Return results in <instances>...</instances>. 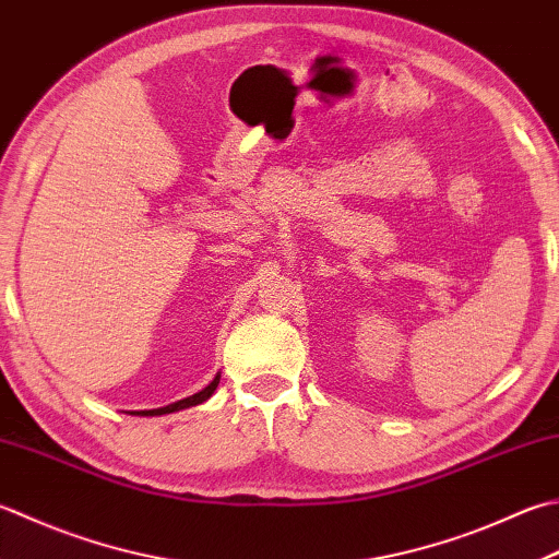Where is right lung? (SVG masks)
Wrapping results in <instances>:
<instances>
[{
  "label": "right lung",
  "instance_id": "1",
  "mask_svg": "<svg viewBox=\"0 0 559 559\" xmlns=\"http://www.w3.org/2000/svg\"><path fill=\"white\" fill-rule=\"evenodd\" d=\"M217 382H221V373H217L211 382H207V385H205L201 392H195V395H191V397H183V400H179V402H171V404H167V407L140 409V412H130V414H133V417H162V414H171V412H179V409L195 407V404H203L207 397L213 395L215 388H217Z\"/></svg>",
  "mask_w": 559,
  "mask_h": 559
}]
</instances>
